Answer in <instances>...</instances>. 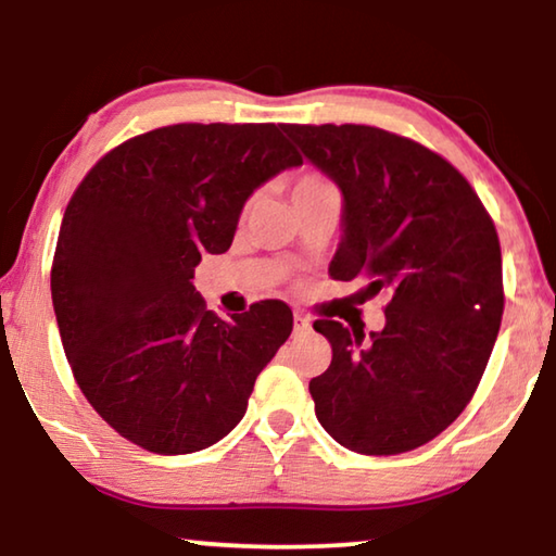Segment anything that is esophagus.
I'll list each match as a JSON object with an SVG mask.
<instances>
[{"mask_svg": "<svg viewBox=\"0 0 556 556\" xmlns=\"http://www.w3.org/2000/svg\"><path fill=\"white\" fill-rule=\"evenodd\" d=\"M311 329V318L303 316V314H295L293 316V331L295 333H306Z\"/></svg>", "mask_w": 556, "mask_h": 556, "instance_id": "34e87169", "label": "esophagus"}]
</instances>
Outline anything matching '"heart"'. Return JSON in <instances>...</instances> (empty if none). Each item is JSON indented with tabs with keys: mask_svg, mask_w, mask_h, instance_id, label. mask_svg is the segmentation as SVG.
<instances>
[{
	"mask_svg": "<svg viewBox=\"0 0 556 556\" xmlns=\"http://www.w3.org/2000/svg\"><path fill=\"white\" fill-rule=\"evenodd\" d=\"M311 194H337V187H333L324 174L303 172L301 177L293 181L291 197L293 200H299V197H311Z\"/></svg>",
	"mask_w": 556,
	"mask_h": 556,
	"instance_id": "heart-1",
	"label": "heart"
}]
</instances>
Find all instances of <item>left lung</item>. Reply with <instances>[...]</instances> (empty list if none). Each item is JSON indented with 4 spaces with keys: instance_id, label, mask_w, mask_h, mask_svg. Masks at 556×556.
Returning <instances> with one entry per match:
<instances>
[{
    "instance_id": "8db88e82",
    "label": "left lung",
    "mask_w": 556,
    "mask_h": 556,
    "mask_svg": "<svg viewBox=\"0 0 556 556\" xmlns=\"http://www.w3.org/2000/svg\"><path fill=\"white\" fill-rule=\"evenodd\" d=\"M283 131L344 194L333 280L384 293V329L318 318L331 364L308 392L349 451L397 455L438 438L473 397L504 314L496 225L468 179L407 136L356 124Z\"/></svg>"
}]
</instances>
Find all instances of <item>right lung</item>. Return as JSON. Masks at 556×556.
<instances>
[{"label": "right lung", "mask_w": 556, "mask_h": 556, "mask_svg": "<svg viewBox=\"0 0 556 556\" xmlns=\"http://www.w3.org/2000/svg\"><path fill=\"white\" fill-rule=\"evenodd\" d=\"M276 124H174L118 143L75 189L50 288L90 407L134 445L185 455L223 440L293 314L257 301L223 321L192 278L232 245L242 204L303 159Z\"/></svg>", "instance_id": "add662e5"}]
</instances>
